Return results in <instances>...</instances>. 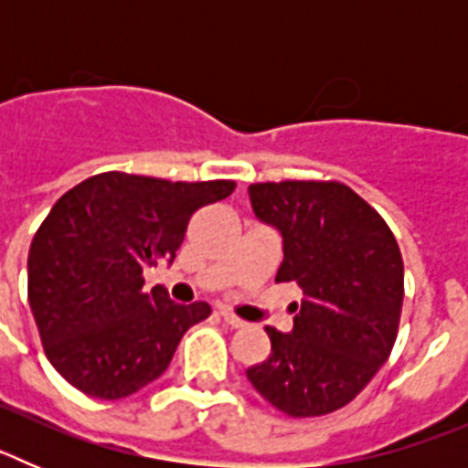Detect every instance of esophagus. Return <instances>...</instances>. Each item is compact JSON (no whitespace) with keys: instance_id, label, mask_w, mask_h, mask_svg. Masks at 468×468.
<instances>
[{"instance_id":"obj_1","label":"esophagus","mask_w":468,"mask_h":468,"mask_svg":"<svg viewBox=\"0 0 468 468\" xmlns=\"http://www.w3.org/2000/svg\"><path fill=\"white\" fill-rule=\"evenodd\" d=\"M222 318H225V324L231 325V328H246V321L243 318H239L237 314L229 312V309H222Z\"/></svg>"}]
</instances>
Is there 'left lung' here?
Listing matches in <instances>:
<instances>
[{
    "label": "left lung",
    "instance_id": "8db88e82",
    "mask_svg": "<svg viewBox=\"0 0 468 468\" xmlns=\"http://www.w3.org/2000/svg\"><path fill=\"white\" fill-rule=\"evenodd\" d=\"M255 215L283 237L276 283L292 281L291 333L267 325L271 354L246 378L291 417L340 410L394 349L403 307V258L382 215L342 183L283 180L248 187Z\"/></svg>",
    "mask_w": 468,
    "mask_h": 468
}]
</instances>
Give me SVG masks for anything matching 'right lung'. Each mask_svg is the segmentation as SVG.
<instances>
[{"mask_svg":"<svg viewBox=\"0 0 468 468\" xmlns=\"http://www.w3.org/2000/svg\"><path fill=\"white\" fill-rule=\"evenodd\" d=\"M234 187L110 171L58 198L32 239L27 300L47 358L74 388L102 400L135 394L210 316L206 302L147 291L143 271L173 262L192 215Z\"/></svg>","mask_w":468,"mask_h":468,"instance_id":"right-lung-1","label":"right lung"}]
</instances>
